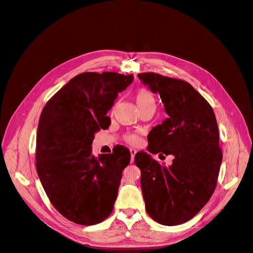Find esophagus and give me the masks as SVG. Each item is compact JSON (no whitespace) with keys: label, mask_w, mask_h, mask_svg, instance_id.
Segmentation results:
<instances>
[{"label":"esophagus","mask_w":253,"mask_h":253,"mask_svg":"<svg viewBox=\"0 0 253 253\" xmlns=\"http://www.w3.org/2000/svg\"><path fill=\"white\" fill-rule=\"evenodd\" d=\"M129 152H131V163H134V158H135L137 151L135 149H131V150H129Z\"/></svg>","instance_id":"1"}]
</instances>
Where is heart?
<instances>
[{
	"label": "heart",
	"mask_w": 253,
	"mask_h": 253,
	"mask_svg": "<svg viewBox=\"0 0 253 253\" xmlns=\"http://www.w3.org/2000/svg\"><path fill=\"white\" fill-rule=\"evenodd\" d=\"M135 100L139 110L148 105H155L154 97H153L150 91L145 88H140L137 90V93L135 95ZM126 141L131 144H136L139 142V137L134 134H129L126 136Z\"/></svg>",
	"instance_id": "heart-1"
}]
</instances>
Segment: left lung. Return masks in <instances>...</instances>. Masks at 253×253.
I'll return each mask as SVG.
<instances>
[{"label": "left lung", "instance_id": "8db88e82", "mask_svg": "<svg viewBox=\"0 0 253 253\" xmlns=\"http://www.w3.org/2000/svg\"><path fill=\"white\" fill-rule=\"evenodd\" d=\"M138 78L159 94L168 115L149 133L148 151L174 156L167 168L145 152L135 155L145 209L159 224L179 225L195 216L215 190L223 159L216 118L188 82L155 73Z\"/></svg>", "mask_w": 253, "mask_h": 253}]
</instances>
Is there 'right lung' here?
Returning <instances> with one entry per match:
<instances>
[{"instance_id": "add662e5", "label": "right lung", "mask_w": 253, "mask_h": 253, "mask_svg": "<svg viewBox=\"0 0 253 253\" xmlns=\"http://www.w3.org/2000/svg\"><path fill=\"white\" fill-rule=\"evenodd\" d=\"M134 80L133 75L82 73L68 81L42 110L37 133V172L52 206L79 225H96L114 208L122 171L131 153L117 145L112 154L91 153L106 114Z\"/></svg>"}]
</instances>
